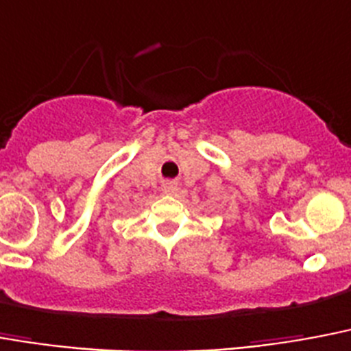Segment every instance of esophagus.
Segmentation results:
<instances>
[{
  "mask_svg": "<svg viewBox=\"0 0 351 351\" xmlns=\"http://www.w3.org/2000/svg\"><path fill=\"white\" fill-rule=\"evenodd\" d=\"M161 192L167 193V195H173V193H178V184L167 181V183L161 184Z\"/></svg>",
  "mask_w": 351,
  "mask_h": 351,
  "instance_id": "1",
  "label": "esophagus"
}]
</instances>
